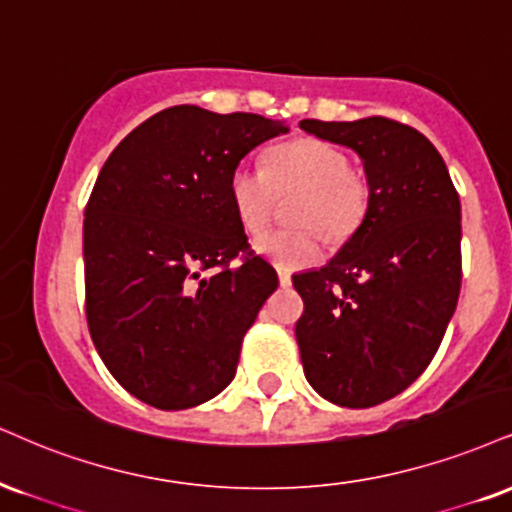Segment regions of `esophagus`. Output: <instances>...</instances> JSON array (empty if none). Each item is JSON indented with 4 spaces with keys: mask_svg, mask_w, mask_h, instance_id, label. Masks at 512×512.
Masks as SVG:
<instances>
[{
    "mask_svg": "<svg viewBox=\"0 0 512 512\" xmlns=\"http://www.w3.org/2000/svg\"><path fill=\"white\" fill-rule=\"evenodd\" d=\"M276 274H279V283H281V286L283 288H286V286H291V272H288V269H276Z\"/></svg>",
    "mask_w": 512,
    "mask_h": 512,
    "instance_id": "1",
    "label": "esophagus"
}]
</instances>
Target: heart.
<instances>
[{
  "label": "heart",
  "instance_id": "1",
  "mask_svg": "<svg viewBox=\"0 0 512 512\" xmlns=\"http://www.w3.org/2000/svg\"><path fill=\"white\" fill-rule=\"evenodd\" d=\"M303 190L295 200L291 221L298 229L262 233L255 250L276 267L295 269L322 257V236L341 243L367 219L372 190L360 171L348 169L346 152L319 138H298L276 145L267 169L238 164L229 193L245 231L257 233L269 224L276 195Z\"/></svg>",
  "mask_w": 512,
  "mask_h": 512
}]
</instances>
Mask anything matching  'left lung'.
<instances>
[{"label":"left lung","mask_w":512,"mask_h":512,"mask_svg":"<svg viewBox=\"0 0 512 512\" xmlns=\"http://www.w3.org/2000/svg\"><path fill=\"white\" fill-rule=\"evenodd\" d=\"M355 150L372 190L367 219L322 269L295 274L305 377L341 408L405 391L439 350L458 305L460 200L436 147L384 116L300 121Z\"/></svg>","instance_id":"1"}]
</instances>
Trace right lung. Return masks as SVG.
Segmentation results:
<instances>
[{
    "label": "right lung",
    "mask_w": 512,
    "mask_h": 512,
    "mask_svg": "<svg viewBox=\"0 0 512 512\" xmlns=\"http://www.w3.org/2000/svg\"><path fill=\"white\" fill-rule=\"evenodd\" d=\"M286 131L181 104L104 162L83 221L85 317L112 377L143 403L195 408L236 377L245 331L279 279L250 250L229 183L240 159Z\"/></svg>",
    "instance_id": "obj_1"
}]
</instances>
